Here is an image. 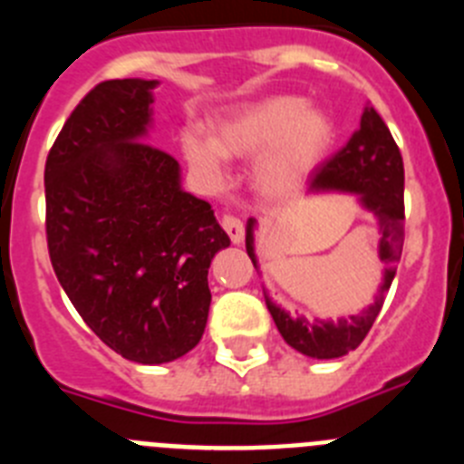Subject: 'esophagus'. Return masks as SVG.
I'll return each mask as SVG.
<instances>
[{"instance_id":"34e87169","label":"esophagus","mask_w":464,"mask_h":464,"mask_svg":"<svg viewBox=\"0 0 464 464\" xmlns=\"http://www.w3.org/2000/svg\"><path fill=\"white\" fill-rule=\"evenodd\" d=\"M223 227L225 232L229 235V239H232V244H241L244 241V223H241L237 216H223Z\"/></svg>"}]
</instances>
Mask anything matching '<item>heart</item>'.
Masks as SVG:
<instances>
[{
	"label": "heart",
	"instance_id": "heart-1",
	"mask_svg": "<svg viewBox=\"0 0 464 464\" xmlns=\"http://www.w3.org/2000/svg\"><path fill=\"white\" fill-rule=\"evenodd\" d=\"M334 141V125L321 109L295 94H269L229 109L213 122L211 139L188 132L181 149L190 169L207 186L225 179V158H256L253 181L265 197L281 199L297 190L321 165Z\"/></svg>",
	"mask_w": 464,
	"mask_h": 464
}]
</instances>
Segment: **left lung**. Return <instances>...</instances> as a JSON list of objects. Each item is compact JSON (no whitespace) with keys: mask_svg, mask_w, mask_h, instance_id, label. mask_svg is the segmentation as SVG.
<instances>
[{"mask_svg":"<svg viewBox=\"0 0 464 464\" xmlns=\"http://www.w3.org/2000/svg\"><path fill=\"white\" fill-rule=\"evenodd\" d=\"M334 190L358 195L362 208H367L379 223V257L385 265V272L374 304L358 315L311 323L302 315L293 318L288 311H283L265 295L269 314L285 343L302 355L318 360L342 358L362 343L395 278L401 244H404V162L391 130L372 106H364L360 127L348 139L346 146L337 155H332L325 165L318 167L309 179V192L314 195ZM253 229H256V218H248L246 253L253 260V267H257Z\"/></svg>","mask_w":464,"mask_h":464,"instance_id":"left-lung-1","label":"left lung"}]
</instances>
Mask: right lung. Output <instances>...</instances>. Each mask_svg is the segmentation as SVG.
<instances>
[{
  "instance_id": "obj_1",
  "label": "right lung",
  "mask_w": 464,
  "mask_h": 464,
  "mask_svg": "<svg viewBox=\"0 0 464 464\" xmlns=\"http://www.w3.org/2000/svg\"><path fill=\"white\" fill-rule=\"evenodd\" d=\"M158 81L94 85L46 160L53 269L90 330L122 358L162 364L199 343L208 267L229 237L181 167L143 141Z\"/></svg>"
}]
</instances>
